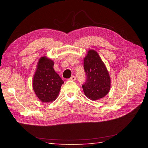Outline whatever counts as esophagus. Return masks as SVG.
Wrapping results in <instances>:
<instances>
[{"mask_svg": "<svg viewBox=\"0 0 148 148\" xmlns=\"http://www.w3.org/2000/svg\"><path fill=\"white\" fill-rule=\"evenodd\" d=\"M70 80H71V81H76V77H75V76H72L70 78Z\"/></svg>", "mask_w": 148, "mask_h": 148, "instance_id": "1", "label": "esophagus"}]
</instances>
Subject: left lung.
<instances>
[{"instance_id": "1", "label": "left lung", "mask_w": 148, "mask_h": 148, "mask_svg": "<svg viewBox=\"0 0 148 148\" xmlns=\"http://www.w3.org/2000/svg\"><path fill=\"white\" fill-rule=\"evenodd\" d=\"M84 69L86 79L82 85L88 98L97 100L104 97L111 88V78L104 63L93 49L88 51L84 58Z\"/></svg>"}]
</instances>
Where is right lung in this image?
Listing matches in <instances>:
<instances>
[{"mask_svg":"<svg viewBox=\"0 0 148 148\" xmlns=\"http://www.w3.org/2000/svg\"><path fill=\"white\" fill-rule=\"evenodd\" d=\"M54 62L42 56L39 59L34 74L32 86L34 92L42 102H53L57 98L64 84L61 77L53 69Z\"/></svg>","mask_w":148,"mask_h":148,"instance_id":"right-lung-1","label":"right lung"}]
</instances>
